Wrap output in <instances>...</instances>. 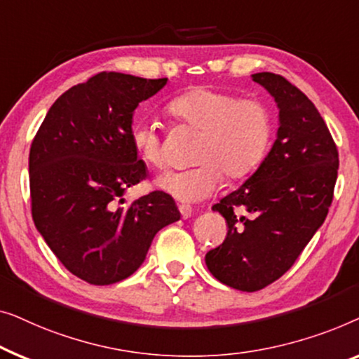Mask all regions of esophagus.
<instances>
[{"mask_svg":"<svg viewBox=\"0 0 359 359\" xmlns=\"http://www.w3.org/2000/svg\"><path fill=\"white\" fill-rule=\"evenodd\" d=\"M179 211H180L182 218H184V219H189L190 216H191V213H194V208H191L190 205H184V203H180V205H179Z\"/></svg>","mask_w":359,"mask_h":359,"instance_id":"34e87169","label":"esophagus"}]
</instances>
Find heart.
<instances>
[{
	"label": "heart",
	"mask_w": 359,
	"mask_h": 359,
	"mask_svg": "<svg viewBox=\"0 0 359 359\" xmlns=\"http://www.w3.org/2000/svg\"><path fill=\"white\" fill-rule=\"evenodd\" d=\"M174 123L201 131L196 141L194 168L168 172L156 187L180 201H198L213 195L223 184L244 179L259 168L271 138L270 110L257 99H241L229 90L190 88L165 105ZM136 156L153 169L165 165L163 136L156 125H135L130 135Z\"/></svg>",
	"instance_id": "1"
}]
</instances>
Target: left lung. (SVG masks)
<instances>
[{"instance_id": "obj_1", "label": "left lung", "mask_w": 359, "mask_h": 359, "mask_svg": "<svg viewBox=\"0 0 359 359\" xmlns=\"http://www.w3.org/2000/svg\"><path fill=\"white\" fill-rule=\"evenodd\" d=\"M278 107L270 153L239 189L213 205L228 223L223 244L205 257L216 280L259 291L291 269L329 213L338 151L316 105L275 73L252 74Z\"/></svg>"}]
</instances>
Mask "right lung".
Here are the masks:
<instances>
[{"instance_id":"right-lung-1","label":"right lung","mask_w":359,"mask_h":359,"mask_svg":"<svg viewBox=\"0 0 359 359\" xmlns=\"http://www.w3.org/2000/svg\"><path fill=\"white\" fill-rule=\"evenodd\" d=\"M165 83L95 74L55 100L30 146L35 228L67 270L90 285L133 275L158 231L180 219L172 196L159 190L117 206L146 177L130 141L135 109Z\"/></svg>"}]
</instances>
